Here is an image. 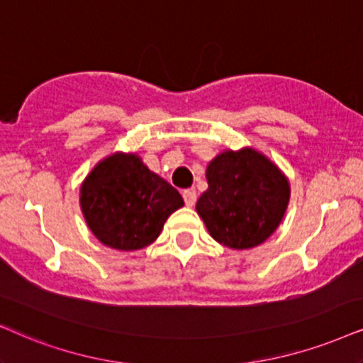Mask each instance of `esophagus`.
<instances>
[{
	"label": "esophagus",
	"instance_id": "34e87169",
	"mask_svg": "<svg viewBox=\"0 0 363 363\" xmlns=\"http://www.w3.org/2000/svg\"><path fill=\"white\" fill-rule=\"evenodd\" d=\"M182 197H184V203H186V206H189V208H192V206L196 204L197 194L194 189H186L184 192H182Z\"/></svg>",
	"mask_w": 363,
	"mask_h": 363
}]
</instances>
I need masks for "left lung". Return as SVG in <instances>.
<instances>
[{"instance_id": "obj_1", "label": "left lung", "mask_w": 363, "mask_h": 363, "mask_svg": "<svg viewBox=\"0 0 363 363\" xmlns=\"http://www.w3.org/2000/svg\"><path fill=\"white\" fill-rule=\"evenodd\" d=\"M208 191L196 204L209 235L233 250H250L273 235L281 223L290 184L258 150H224L206 169Z\"/></svg>"}]
</instances>
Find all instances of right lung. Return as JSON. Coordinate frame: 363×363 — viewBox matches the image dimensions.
<instances>
[{"label":"right lung","instance_id":"1","mask_svg":"<svg viewBox=\"0 0 363 363\" xmlns=\"http://www.w3.org/2000/svg\"><path fill=\"white\" fill-rule=\"evenodd\" d=\"M182 206L179 191L137 154L116 152L100 160L80 187V208L91 233L118 251L149 246Z\"/></svg>","mask_w":363,"mask_h":363}]
</instances>
